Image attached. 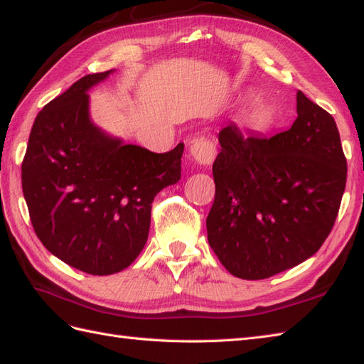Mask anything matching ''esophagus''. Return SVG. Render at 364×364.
<instances>
[{
	"label": "esophagus",
	"instance_id": "obj_1",
	"mask_svg": "<svg viewBox=\"0 0 364 364\" xmlns=\"http://www.w3.org/2000/svg\"><path fill=\"white\" fill-rule=\"evenodd\" d=\"M191 154L197 164L210 166L218 154V150H215V144L208 137H197L192 141Z\"/></svg>",
	"mask_w": 364,
	"mask_h": 364
}]
</instances>
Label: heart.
Returning a JSON list of instances; mask_svg holds the SVG:
<instances>
[{"label": "heart", "mask_w": 364, "mask_h": 364, "mask_svg": "<svg viewBox=\"0 0 364 364\" xmlns=\"http://www.w3.org/2000/svg\"><path fill=\"white\" fill-rule=\"evenodd\" d=\"M255 114H264V112H262V109H257V112Z\"/></svg>", "instance_id": "obj_1"}]
</instances>
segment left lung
Segmentation results:
<instances>
[{
	"mask_svg": "<svg viewBox=\"0 0 364 364\" xmlns=\"http://www.w3.org/2000/svg\"><path fill=\"white\" fill-rule=\"evenodd\" d=\"M208 242L230 274L262 280L300 264L330 235L347 161L335 119L297 92V119L272 137L219 133Z\"/></svg>",
	"mask_w": 364,
	"mask_h": 364,
	"instance_id": "1",
	"label": "left lung"
}]
</instances>
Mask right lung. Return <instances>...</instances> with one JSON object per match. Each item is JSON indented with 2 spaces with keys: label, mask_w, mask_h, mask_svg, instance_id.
<instances>
[{
  "label": "right lung",
  "mask_w": 364,
  "mask_h": 364,
  "mask_svg": "<svg viewBox=\"0 0 364 364\" xmlns=\"http://www.w3.org/2000/svg\"><path fill=\"white\" fill-rule=\"evenodd\" d=\"M87 75L38 112L21 164L31 223L54 257L90 275L127 269L149 239L151 203L181 178L184 144L153 153L90 119Z\"/></svg>",
  "instance_id": "1"
}]
</instances>
